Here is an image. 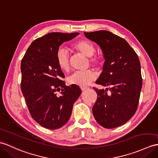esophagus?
Segmentation results:
<instances>
[{"label":"esophagus","instance_id":"1","mask_svg":"<svg viewBox=\"0 0 158 158\" xmlns=\"http://www.w3.org/2000/svg\"><path fill=\"white\" fill-rule=\"evenodd\" d=\"M87 87H81V89L82 91H85L86 89H87Z\"/></svg>","mask_w":158,"mask_h":158}]
</instances>
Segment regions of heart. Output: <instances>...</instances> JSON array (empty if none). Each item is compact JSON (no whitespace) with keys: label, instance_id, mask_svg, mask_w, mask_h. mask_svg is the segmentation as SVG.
<instances>
[{"label":"heart","instance_id":"b5f03b06","mask_svg":"<svg viewBox=\"0 0 158 158\" xmlns=\"http://www.w3.org/2000/svg\"><path fill=\"white\" fill-rule=\"evenodd\" d=\"M73 48L78 52L89 58V61L95 66H98L100 64V58L97 55H94L95 46L92 42L87 40H81L76 42L73 46ZM56 61L58 67L61 70L68 71L70 68L69 62V55L67 50L60 48L57 51ZM96 74L91 70L76 71L72 75L69 77L68 81L70 84L81 87H85L96 79Z\"/></svg>","mask_w":158,"mask_h":158}]
</instances>
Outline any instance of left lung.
<instances>
[{"instance_id": "1", "label": "left lung", "mask_w": 158, "mask_h": 158, "mask_svg": "<svg viewBox=\"0 0 158 158\" xmlns=\"http://www.w3.org/2000/svg\"><path fill=\"white\" fill-rule=\"evenodd\" d=\"M96 42L103 52L105 62L96 83L104 90L94 87L97 100L92 112L97 123L106 129L125 124L134 115L142 87L139 57L125 40L112 32L100 30L84 33ZM110 93H108V89Z\"/></svg>"}]
</instances>
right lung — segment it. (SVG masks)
<instances>
[{
    "instance_id": "add662e5",
    "label": "right lung",
    "mask_w": 158,
    "mask_h": 158,
    "mask_svg": "<svg viewBox=\"0 0 158 158\" xmlns=\"http://www.w3.org/2000/svg\"><path fill=\"white\" fill-rule=\"evenodd\" d=\"M79 33L52 32L36 39L21 63L22 93L31 116L42 127L58 129L68 122L73 104L81 94L79 86H66L56 53L62 43ZM56 91H60L57 96Z\"/></svg>"
}]
</instances>
